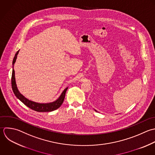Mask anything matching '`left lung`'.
I'll list each match as a JSON object with an SVG mask.
<instances>
[{"mask_svg":"<svg viewBox=\"0 0 155 155\" xmlns=\"http://www.w3.org/2000/svg\"><path fill=\"white\" fill-rule=\"evenodd\" d=\"M95 111H96V110H95Z\"/></svg>","mask_w":155,"mask_h":155,"instance_id":"8db88e82","label":"left lung"}]
</instances>
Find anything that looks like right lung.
Returning a JSON list of instances; mask_svg holds the SVG:
<instances>
[{"mask_svg":"<svg viewBox=\"0 0 155 155\" xmlns=\"http://www.w3.org/2000/svg\"><path fill=\"white\" fill-rule=\"evenodd\" d=\"M18 51L16 54H15V56L14 57L13 61H12V77H11V86H12V89L13 91V92L14 95L16 96L17 98H18L25 105L28 106L29 108L37 111L39 112H52L53 110H55L59 108L62 103H63L64 97H65V94L66 92V91L68 87H66L60 97L55 101L49 103H45V104H41V103H35L32 101H30L26 98L24 96H23L18 91L17 86H16V83H15V72L14 70V64L15 62L16 58H17V55L18 53Z\"/></svg>","mask_w":155,"mask_h":155,"instance_id":"add662e5","label":"right lung"}]
</instances>
